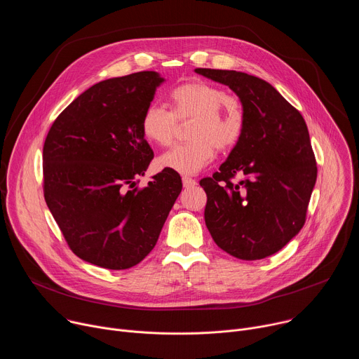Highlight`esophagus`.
I'll list each match as a JSON object with an SVG mask.
<instances>
[{
	"label": "esophagus",
	"instance_id": "obj_1",
	"mask_svg": "<svg viewBox=\"0 0 359 359\" xmlns=\"http://www.w3.org/2000/svg\"><path fill=\"white\" fill-rule=\"evenodd\" d=\"M182 182H183V186H184L186 189L196 186V180L191 179V177H187V176H183V177H182Z\"/></svg>",
	"mask_w": 359,
	"mask_h": 359
}]
</instances>
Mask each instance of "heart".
I'll return each instance as SVG.
<instances>
[{
  "mask_svg": "<svg viewBox=\"0 0 359 359\" xmlns=\"http://www.w3.org/2000/svg\"><path fill=\"white\" fill-rule=\"evenodd\" d=\"M187 144H179L158 159L161 169L196 175L215 158L216 149L231 150L245 129L241 100L226 89L203 81L184 82L170 92V111L151 104L140 119L143 137L156 146H169L179 123L190 122Z\"/></svg>",
  "mask_w": 359,
  "mask_h": 359,
  "instance_id": "b5f03b06",
  "label": "heart"
}]
</instances>
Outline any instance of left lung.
<instances>
[{"mask_svg": "<svg viewBox=\"0 0 359 359\" xmlns=\"http://www.w3.org/2000/svg\"><path fill=\"white\" fill-rule=\"evenodd\" d=\"M227 85L245 114L241 140L219 172L200 180L204 220L215 243L240 260L280 251L302 229L317 162L301 114L269 82L244 72L197 68ZM241 175L240 182L232 179Z\"/></svg>", "mask_w": 359, "mask_h": 359, "instance_id": "1", "label": "left lung"}]
</instances>
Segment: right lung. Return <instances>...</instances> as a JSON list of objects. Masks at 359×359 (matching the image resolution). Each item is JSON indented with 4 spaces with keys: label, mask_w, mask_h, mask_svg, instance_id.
I'll use <instances>...</instances> for the list:
<instances>
[{
    "label": "right lung",
    "mask_w": 359,
    "mask_h": 359,
    "mask_svg": "<svg viewBox=\"0 0 359 359\" xmlns=\"http://www.w3.org/2000/svg\"><path fill=\"white\" fill-rule=\"evenodd\" d=\"M163 81L143 71L95 83L46 135V206L74 254L97 267L125 270L140 263L182 191L179 173L166 169L136 187L153 159L140 119Z\"/></svg>",
    "instance_id": "right-lung-1"
}]
</instances>
